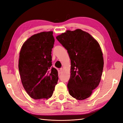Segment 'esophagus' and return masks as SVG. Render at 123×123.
Returning a JSON list of instances; mask_svg holds the SVG:
<instances>
[{
	"label": "esophagus",
	"instance_id": "esophagus-1",
	"mask_svg": "<svg viewBox=\"0 0 123 123\" xmlns=\"http://www.w3.org/2000/svg\"><path fill=\"white\" fill-rule=\"evenodd\" d=\"M62 70H63L62 68H61V69H60V70H59V71H60V73H62Z\"/></svg>",
	"mask_w": 123,
	"mask_h": 123
}]
</instances>
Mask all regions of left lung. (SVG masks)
Returning <instances> with one entry per match:
<instances>
[{
    "label": "left lung",
    "instance_id": "1",
    "mask_svg": "<svg viewBox=\"0 0 123 123\" xmlns=\"http://www.w3.org/2000/svg\"><path fill=\"white\" fill-rule=\"evenodd\" d=\"M56 39L67 50L71 59V76L67 87L77 100L90 96L101 80L104 59L98 42L88 33L76 29L67 31Z\"/></svg>",
    "mask_w": 123,
    "mask_h": 123
}]
</instances>
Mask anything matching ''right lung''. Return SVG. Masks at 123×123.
<instances>
[{
    "label": "right lung",
    "mask_w": 123,
    "mask_h": 123,
    "mask_svg": "<svg viewBox=\"0 0 123 123\" xmlns=\"http://www.w3.org/2000/svg\"><path fill=\"white\" fill-rule=\"evenodd\" d=\"M54 41L52 31L43 32L31 36L21 48L18 68L21 82L33 99L50 98L57 83V70L51 67Z\"/></svg>",
    "instance_id": "add662e5"
}]
</instances>
